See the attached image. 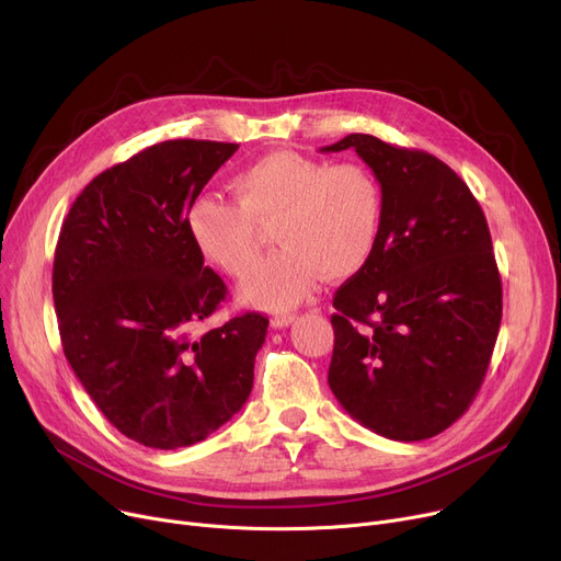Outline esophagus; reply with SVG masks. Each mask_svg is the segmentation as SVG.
Listing matches in <instances>:
<instances>
[{
	"mask_svg": "<svg viewBox=\"0 0 561 561\" xmlns=\"http://www.w3.org/2000/svg\"><path fill=\"white\" fill-rule=\"evenodd\" d=\"M296 313H277V316H273V328H277V330H282V328H288L290 322H296Z\"/></svg>",
	"mask_w": 561,
	"mask_h": 561,
	"instance_id": "obj_1",
	"label": "esophagus"
}]
</instances>
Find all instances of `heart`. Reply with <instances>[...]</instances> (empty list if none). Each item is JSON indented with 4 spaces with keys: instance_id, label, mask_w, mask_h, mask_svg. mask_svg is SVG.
I'll return each mask as SVG.
<instances>
[{
    "instance_id": "1",
    "label": "heart",
    "mask_w": 561,
    "mask_h": 561,
    "mask_svg": "<svg viewBox=\"0 0 561 561\" xmlns=\"http://www.w3.org/2000/svg\"><path fill=\"white\" fill-rule=\"evenodd\" d=\"M236 202L197 195L186 211L195 248L233 277L257 255L256 224L274 222L280 243L241 286L248 305L290 309L313 290L320 273L343 279L370 261L385 218V193L362 163H328L298 152H273L233 176Z\"/></svg>"
}]
</instances>
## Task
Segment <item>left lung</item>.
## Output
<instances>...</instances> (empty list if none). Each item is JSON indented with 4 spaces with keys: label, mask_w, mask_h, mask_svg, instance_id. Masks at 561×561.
Listing matches in <instances>:
<instances>
[{
    "label": "left lung",
    "mask_w": 561,
    "mask_h": 561,
    "mask_svg": "<svg viewBox=\"0 0 561 561\" xmlns=\"http://www.w3.org/2000/svg\"><path fill=\"white\" fill-rule=\"evenodd\" d=\"M385 193L377 248L334 296L330 389L393 440L448 430L476 400L503 318V284L478 199L436 157L350 134Z\"/></svg>",
    "instance_id": "1"
}]
</instances>
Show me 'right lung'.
<instances>
[{"mask_svg": "<svg viewBox=\"0 0 561 561\" xmlns=\"http://www.w3.org/2000/svg\"><path fill=\"white\" fill-rule=\"evenodd\" d=\"M236 142L165 140L88 184L58 233L51 293L66 359L106 421L147 448L204 440L248 402L268 318L193 330L227 298L186 229Z\"/></svg>", "mask_w": 561, "mask_h": 561, "instance_id": "obj_1", "label": "right lung"}]
</instances>
